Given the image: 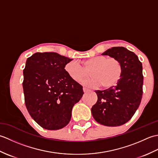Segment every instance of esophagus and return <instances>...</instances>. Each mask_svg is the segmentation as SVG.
Instances as JSON below:
<instances>
[{
	"label": "esophagus",
	"instance_id": "1",
	"mask_svg": "<svg viewBox=\"0 0 158 158\" xmlns=\"http://www.w3.org/2000/svg\"><path fill=\"white\" fill-rule=\"evenodd\" d=\"M83 92H88V91H89V89H88V88H83Z\"/></svg>",
	"mask_w": 158,
	"mask_h": 158
}]
</instances>
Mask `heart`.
I'll use <instances>...</instances> for the list:
<instances>
[{"instance_id":"heart-1","label":"heart","mask_w":158,"mask_h":158,"mask_svg":"<svg viewBox=\"0 0 158 158\" xmlns=\"http://www.w3.org/2000/svg\"><path fill=\"white\" fill-rule=\"evenodd\" d=\"M67 75L74 81L79 82L91 73L92 77L82 81L85 86L98 88H111L115 85L122 75L123 67L116 58L97 56L85 60L83 66L76 61L66 64L64 67Z\"/></svg>"}]
</instances>
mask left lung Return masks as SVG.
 <instances>
[{"instance_id":"left-lung-1","label":"left lung","mask_w":158,"mask_h":158,"mask_svg":"<svg viewBox=\"0 0 158 158\" xmlns=\"http://www.w3.org/2000/svg\"><path fill=\"white\" fill-rule=\"evenodd\" d=\"M102 54L118 59L123 72L116 86L102 91L96 90L98 100L92 107V114L102 125L119 126L132 118L141 102L142 63L135 53L123 47H114Z\"/></svg>"}]
</instances>
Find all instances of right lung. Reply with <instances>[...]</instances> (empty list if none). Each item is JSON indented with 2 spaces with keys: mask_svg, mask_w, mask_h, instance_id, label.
Instances as JSON below:
<instances>
[{
  "mask_svg": "<svg viewBox=\"0 0 158 158\" xmlns=\"http://www.w3.org/2000/svg\"><path fill=\"white\" fill-rule=\"evenodd\" d=\"M71 60L55 52L35 53L26 60L22 83L26 106L44 129L65 127L73 106L83 96V87L65 71L66 64Z\"/></svg>",
  "mask_w": 158,
  "mask_h": 158,
  "instance_id": "add662e5",
  "label": "right lung"
}]
</instances>
